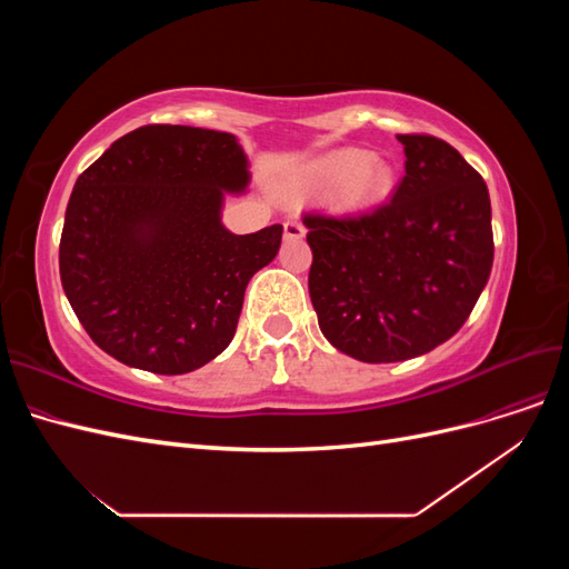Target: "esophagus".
I'll return each mask as SVG.
<instances>
[{"mask_svg":"<svg viewBox=\"0 0 569 569\" xmlns=\"http://www.w3.org/2000/svg\"><path fill=\"white\" fill-rule=\"evenodd\" d=\"M306 234V228L301 226V220L291 218L284 222V239H301Z\"/></svg>","mask_w":569,"mask_h":569,"instance_id":"esophagus-1","label":"esophagus"}]
</instances>
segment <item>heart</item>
Masks as SVG:
<instances>
[{
    "instance_id": "heart-1",
    "label": "heart",
    "mask_w": 569,
    "mask_h": 569,
    "mask_svg": "<svg viewBox=\"0 0 569 569\" xmlns=\"http://www.w3.org/2000/svg\"><path fill=\"white\" fill-rule=\"evenodd\" d=\"M311 180L316 187H327L347 180L341 203L347 209H368L382 201L393 187V176L385 163L370 161L368 153L358 149H343L313 166Z\"/></svg>"
}]
</instances>
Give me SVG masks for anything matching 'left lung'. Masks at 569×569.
Masks as SVG:
<instances>
[{
	"mask_svg": "<svg viewBox=\"0 0 569 569\" xmlns=\"http://www.w3.org/2000/svg\"><path fill=\"white\" fill-rule=\"evenodd\" d=\"M406 176L370 211H308V291L327 341L363 363H396L451 339L493 263L487 182L432 134H396Z\"/></svg>",
	"mask_w": 569,
	"mask_h": 569,
	"instance_id": "left-lung-1",
	"label": "left lung"
}]
</instances>
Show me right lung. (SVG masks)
<instances>
[{"instance_id": "add662e5", "label": "right lung", "mask_w": 569, "mask_h": 569, "mask_svg": "<svg viewBox=\"0 0 569 569\" xmlns=\"http://www.w3.org/2000/svg\"><path fill=\"white\" fill-rule=\"evenodd\" d=\"M247 182L234 134L189 126L137 128L84 170L66 206L59 272L101 351L182 375L228 349L249 280L282 242V226L222 228V194Z\"/></svg>"}]
</instances>
